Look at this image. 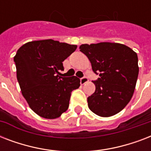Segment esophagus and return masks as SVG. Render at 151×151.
<instances>
[{
  "label": "esophagus",
  "mask_w": 151,
  "mask_h": 151,
  "mask_svg": "<svg viewBox=\"0 0 151 151\" xmlns=\"http://www.w3.org/2000/svg\"><path fill=\"white\" fill-rule=\"evenodd\" d=\"M80 81H81V85H84V84H85V83L88 81V79L87 77H83V78H81Z\"/></svg>",
  "instance_id": "1"
}]
</instances>
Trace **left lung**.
I'll use <instances>...</instances> for the list:
<instances>
[{"mask_svg": "<svg viewBox=\"0 0 151 151\" xmlns=\"http://www.w3.org/2000/svg\"><path fill=\"white\" fill-rule=\"evenodd\" d=\"M80 51L88 58L99 78L96 91L88 97V105L100 117H110L124 109L133 96L138 78V56L128 46L101 42L81 45Z\"/></svg>", "mask_w": 151, "mask_h": 151, "instance_id": "left-lung-1", "label": "left lung"}]
</instances>
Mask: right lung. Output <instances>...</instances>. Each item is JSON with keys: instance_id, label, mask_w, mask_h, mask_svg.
Wrapping results in <instances>:
<instances>
[{"instance_id": "right-lung-1", "label": "right lung", "mask_w": 151, "mask_h": 151, "mask_svg": "<svg viewBox=\"0 0 151 151\" xmlns=\"http://www.w3.org/2000/svg\"><path fill=\"white\" fill-rule=\"evenodd\" d=\"M77 45L52 39L27 42L14 57L17 80L29 107L39 116L55 119L69 107L71 92L81 85L80 79L59 77L63 62Z\"/></svg>"}]
</instances>
